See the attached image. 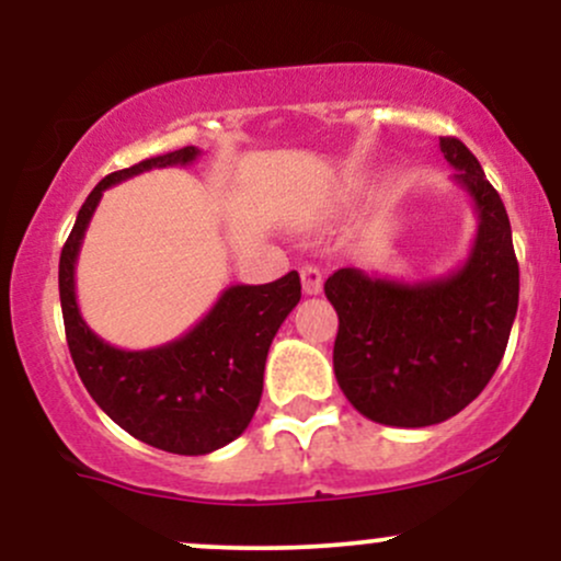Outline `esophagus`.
<instances>
[{
  "instance_id": "esophagus-1",
  "label": "esophagus",
  "mask_w": 561,
  "mask_h": 561,
  "mask_svg": "<svg viewBox=\"0 0 561 561\" xmlns=\"http://www.w3.org/2000/svg\"><path fill=\"white\" fill-rule=\"evenodd\" d=\"M300 282H302V293L306 295H319L321 287H324V276H321L317 266H302Z\"/></svg>"
}]
</instances>
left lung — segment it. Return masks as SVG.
Returning a JSON list of instances; mask_svg holds the SVG:
<instances>
[{"instance_id":"obj_1","label":"left lung","mask_w":561,"mask_h":561,"mask_svg":"<svg viewBox=\"0 0 561 561\" xmlns=\"http://www.w3.org/2000/svg\"><path fill=\"white\" fill-rule=\"evenodd\" d=\"M440 150L478 214L467 261L435 279L347 266L324 282L340 319V390L358 414L388 427H430L472 403L499 369L517 317L519 266L504 203L465 141L443 137Z\"/></svg>"}]
</instances>
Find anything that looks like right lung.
Returning a JSON list of instances; mask_svg holds the SVG:
<instances>
[{"instance_id":"add662e5","label":"right lung","mask_w":561,"mask_h":561,"mask_svg":"<svg viewBox=\"0 0 561 561\" xmlns=\"http://www.w3.org/2000/svg\"><path fill=\"white\" fill-rule=\"evenodd\" d=\"M197 158V147H182L102 179L81 205L60 253L62 321L83 388L128 435L182 456L210 454L248 430L261 401L268 347L300 300L298 272L268 285H231L182 337L147 351H124L83 321L76 302V261L107 186Z\"/></svg>"}]
</instances>
